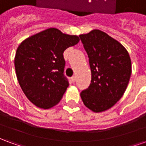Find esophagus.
<instances>
[{"mask_svg":"<svg viewBox=\"0 0 146 146\" xmlns=\"http://www.w3.org/2000/svg\"><path fill=\"white\" fill-rule=\"evenodd\" d=\"M71 80H72V82L74 83L75 82V80H76V76H73L71 77Z\"/></svg>","mask_w":146,"mask_h":146,"instance_id":"34e87169","label":"esophagus"}]
</instances>
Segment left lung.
I'll return each mask as SVG.
<instances>
[{"label": "left lung", "instance_id": "8db88e82", "mask_svg": "<svg viewBox=\"0 0 146 146\" xmlns=\"http://www.w3.org/2000/svg\"><path fill=\"white\" fill-rule=\"evenodd\" d=\"M92 71L88 88L80 93L84 104L94 113L113 107L124 94L131 74V60L119 41L99 30L80 35Z\"/></svg>", "mask_w": 146, "mask_h": 146}]
</instances>
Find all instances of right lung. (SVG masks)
Segmentation results:
<instances>
[{"label":"right lung","mask_w":146,"mask_h":146,"mask_svg":"<svg viewBox=\"0 0 146 146\" xmlns=\"http://www.w3.org/2000/svg\"><path fill=\"white\" fill-rule=\"evenodd\" d=\"M80 41L56 28H48L28 37L18 47L15 68L23 92L41 109L57 105L69 86L64 76V51Z\"/></svg>","instance_id":"1"}]
</instances>
